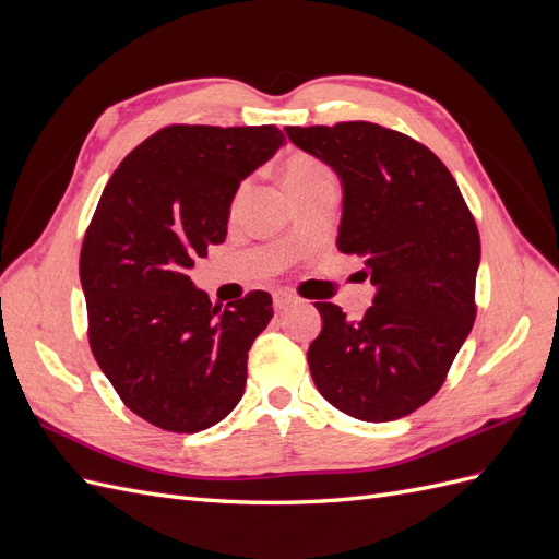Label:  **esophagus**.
I'll list each match as a JSON object with an SVG mask.
<instances>
[{
  "instance_id": "34e87169",
  "label": "esophagus",
  "mask_w": 559,
  "mask_h": 559,
  "mask_svg": "<svg viewBox=\"0 0 559 559\" xmlns=\"http://www.w3.org/2000/svg\"><path fill=\"white\" fill-rule=\"evenodd\" d=\"M273 300H275V310H284V308H289L292 302H296L298 298L294 294H289V292H277L273 296Z\"/></svg>"
}]
</instances>
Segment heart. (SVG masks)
<instances>
[{"instance_id": "1", "label": "heart", "mask_w": 559, "mask_h": 559, "mask_svg": "<svg viewBox=\"0 0 559 559\" xmlns=\"http://www.w3.org/2000/svg\"><path fill=\"white\" fill-rule=\"evenodd\" d=\"M284 179H286V186H289V191L296 193L319 181L333 179V173L326 163H321L310 154H294L284 163Z\"/></svg>"}]
</instances>
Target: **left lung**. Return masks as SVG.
I'll use <instances>...</instances> for the list:
<instances>
[{
  "label": "left lung",
  "mask_w": 559,
  "mask_h": 559,
  "mask_svg": "<svg viewBox=\"0 0 559 559\" xmlns=\"http://www.w3.org/2000/svg\"><path fill=\"white\" fill-rule=\"evenodd\" d=\"M284 130L341 177L337 249L364 257L378 286L361 321L314 302L324 326L308 349L312 380L349 417L411 415L443 386L473 329L476 218L443 160L408 134L368 121Z\"/></svg>",
  "instance_id": "1"
}]
</instances>
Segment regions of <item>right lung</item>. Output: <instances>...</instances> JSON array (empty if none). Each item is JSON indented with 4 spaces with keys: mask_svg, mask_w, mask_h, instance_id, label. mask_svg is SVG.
I'll list each match as a JSON object with an SVG mask.
<instances>
[{
    "mask_svg": "<svg viewBox=\"0 0 559 559\" xmlns=\"http://www.w3.org/2000/svg\"><path fill=\"white\" fill-rule=\"evenodd\" d=\"M284 144L275 126H167L116 167L83 235L79 275L95 361L128 408L195 433L240 403L267 292L212 306L189 270L222 245L240 181Z\"/></svg>",
    "mask_w": 559,
    "mask_h": 559,
    "instance_id": "right-lung-1",
    "label": "right lung"
}]
</instances>
